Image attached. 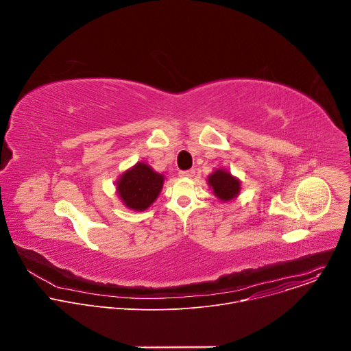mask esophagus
Masks as SVG:
<instances>
[{
    "label": "esophagus",
    "mask_w": 351,
    "mask_h": 351,
    "mask_svg": "<svg viewBox=\"0 0 351 351\" xmlns=\"http://www.w3.org/2000/svg\"><path fill=\"white\" fill-rule=\"evenodd\" d=\"M180 178H193L194 176V169H187V171H180L179 172Z\"/></svg>",
    "instance_id": "1"
}]
</instances>
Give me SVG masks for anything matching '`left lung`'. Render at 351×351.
<instances>
[{
  "mask_svg": "<svg viewBox=\"0 0 351 351\" xmlns=\"http://www.w3.org/2000/svg\"><path fill=\"white\" fill-rule=\"evenodd\" d=\"M208 184L222 202H230L240 193V180L225 169H217L208 176Z\"/></svg>",
  "mask_w": 351,
  "mask_h": 351,
  "instance_id": "obj_1",
  "label": "left lung"
}]
</instances>
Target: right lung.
I'll return each mask as SVG.
<instances>
[{"mask_svg": "<svg viewBox=\"0 0 351 351\" xmlns=\"http://www.w3.org/2000/svg\"><path fill=\"white\" fill-rule=\"evenodd\" d=\"M164 184V175L145 162H137L117 180V191L122 203L133 211H144L152 206Z\"/></svg>", "mask_w": 351, "mask_h": 351, "instance_id": "1", "label": "right lung"}]
</instances>
